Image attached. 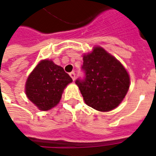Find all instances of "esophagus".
Returning <instances> with one entry per match:
<instances>
[{"label":"esophagus","mask_w":156,"mask_h":156,"mask_svg":"<svg viewBox=\"0 0 156 156\" xmlns=\"http://www.w3.org/2000/svg\"><path fill=\"white\" fill-rule=\"evenodd\" d=\"M69 75H70V77L72 78V79H73V81L75 80V77H76V74L74 72H71V73H69Z\"/></svg>","instance_id":"obj_1"}]
</instances>
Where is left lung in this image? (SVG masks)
<instances>
[{
	"label": "left lung",
	"mask_w": 156,
	"mask_h": 156,
	"mask_svg": "<svg viewBox=\"0 0 156 156\" xmlns=\"http://www.w3.org/2000/svg\"><path fill=\"white\" fill-rule=\"evenodd\" d=\"M84 78H78L84 101L98 111L108 112L118 106L129 87V77L124 66L100 47L83 56Z\"/></svg>",
	"instance_id": "obj_1"
}]
</instances>
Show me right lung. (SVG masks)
<instances>
[{"instance_id": "add662e5", "label": "right lung", "mask_w": 156, "mask_h": 156, "mask_svg": "<svg viewBox=\"0 0 156 156\" xmlns=\"http://www.w3.org/2000/svg\"><path fill=\"white\" fill-rule=\"evenodd\" d=\"M64 69L52 61H40L26 83V95L40 110L47 111L61 100L64 88L72 82Z\"/></svg>"}]
</instances>
